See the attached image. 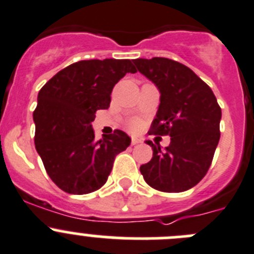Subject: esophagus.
<instances>
[{
  "instance_id": "34e87169",
  "label": "esophagus",
  "mask_w": 254,
  "mask_h": 254,
  "mask_svg": "<svg viewBox=\"0 0 254 254\" xmlns=\"http://www.w3.org/2000/svg\"><path fill=\"white\" fill-rule=\"evenodd\" d=\"M131 143H132V144H136V143H138V139H132Z\"/></svg>"
}]
</instances>
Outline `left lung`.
I'll list each match as a JSON object with an SVG mask.
<instances>
[{
    "mask_svg": "<svg viewBox=\"0 0 254 254\" xmlns=\"http://www.w3.org/2000/svg\"><path fill=\"white\" fill-rule=\"evenodd\" d=\"M139 72L158 87L161 104L149 132L170 135L163 150L141 166L148 185L161 191H185L206 175L220 139L221 109L211 88L193 70L168 58L135 59Z\"/></svg>",
    "mask_w": 254,
    "mask_h": 254,
    "instance_id": "obj_1",
    "label": "left lung"
}]
</instances>
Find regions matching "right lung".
Segmentation results:
<instances>
[{"mask_svg":"<svg viewBox=\"0 0 254 254\" xmlns=\"http://www.w3.org/2000/svg\"><path fill=\"white\" fill-rule=\"evenodd\" d=\"M135 72L130 59L79 61L59 70L39 91L33 114L36 144L57 139L70 145L58 157L42 154L45 170L59 187L86 193L106 182L114 157L129 145L130 138L115 130L96 140L91 123L96 111L109 109L114 86Z\"/></svg>","mask_w":254,"mask_h":254,"instance_id":"right-lung-1","label":"right lung"}]
</instances>
